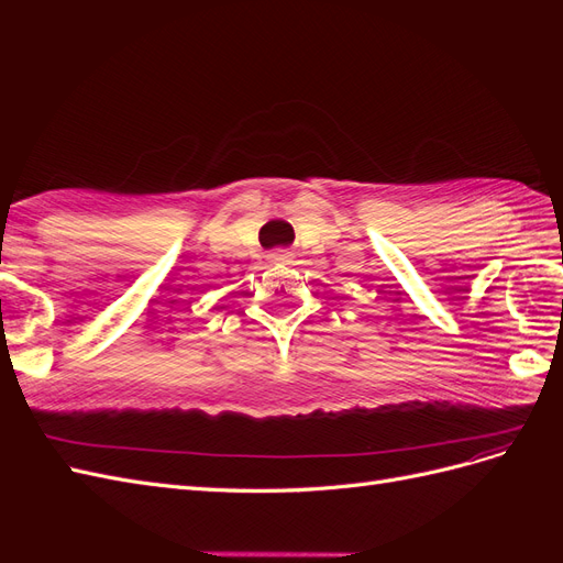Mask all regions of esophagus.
<instances>
[{"label":"esophagus","instance_id":"esophagus-1","mask_svg":"<svg viewBox=\"0 0 563 563\" xmlns=\"http://www.w3.org/2000/svg\"><path fill=\"white\" fill-rule=\"evenodd\" d=\"M291 251H275L272 253V261H277V263H291Z\"/></svg>","mask_w":563,"mask_h":563}]
</instances>
